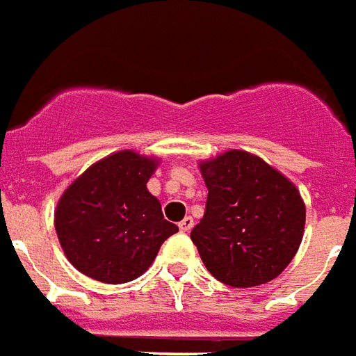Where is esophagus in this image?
Segmentation results:
<instances>
[{"instance_id": "esophagus-1", "label": "esophagus", "mask_w": 356, "mask_h": 356, "mask_svg": "<svg viewBox=\"0 0 356 356\" xmlns=\"http://www.w3.org/2000/svg\"><path fill=\"white\" fill-rule=\"evenodd\" d=\"M192 226H194V220H192V217H185L181 222H179V230L181 232H191Z\"/></svg>"}]
</instances>
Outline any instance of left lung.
Segmentation results:
<instances>
[{
	"label": "left lung",
	"instance_id": "8db88e82",
	"mask_svg": "<svg viewBox=\"0 0 356 356\" xmlns=\"http://www.w3.org/2000/svg\"><path fill=\"white\" fill-rule=\"evenodd\" d=\"M204 218L191 239L213 277L230 286L272 281L302 243L305 205L291 181L262 158L228 151L200 164Z\"/></svg>",
	"mask_w": 356,
	"mask_h": 356
}]
</instances>
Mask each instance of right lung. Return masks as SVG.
<instances>
[{"mask_svg":"<svg viewBox=\"0 0 356 356\" xmlns=\"http://www.w3.org/2000/svg\"><path fill=\"white\" fill-rule=\"evenodd\" d=\"M158 160L115 152L73 181L54 213L65 257L88 277L118 285L147 272L160 245L179 228L147 191Z\"/></svg>","mask_w":356,"mask_h":356,"instance_id":"right-lung-1","label":"right lung"}]
</instances>
